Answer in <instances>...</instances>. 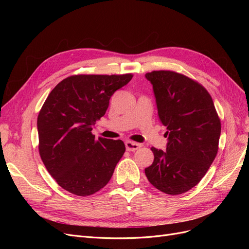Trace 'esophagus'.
Listing matches in <instances>:
<instances>
[{
    "label": "esophagus",
    "instance_id": "obj_1",
    "mask_svg": "<svg viewBox=\"0 0 249 249\" xmlns=\"http://www.w3.org/2000/svg\"><path fill=\"white\" fill-rule=\"evenodd\" d=\"M125 147H126V150H129V152H135V150H137L138 148L141 147V144L140 143H136V142L126 141Z\"/></svg>",
    "mask_w": 249,
    "mask_h": 249
}]
</instances>
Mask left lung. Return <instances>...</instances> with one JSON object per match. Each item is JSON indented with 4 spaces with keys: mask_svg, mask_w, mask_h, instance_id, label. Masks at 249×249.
I'll return each mask as SVG.
<instances>
[{
    "mask_svg": "<svg viewBox=\"0 0 249 249\" xmlns=\"http://www.w3.org/2000/svg\"><path fill=\"white\" fill-rule=\"evenodd\" d=\"M158 115L166 126V152L152 147L148 182L166 194L189 191L205 177L218 152L221 124L212 97L197 82L170 71L147 72Z\"/></svg>",
    "mask_w": 249,
    "mask_h": 249,
    "instance_id": "obj_1",
    "label": "left lung"
}]
</instances>
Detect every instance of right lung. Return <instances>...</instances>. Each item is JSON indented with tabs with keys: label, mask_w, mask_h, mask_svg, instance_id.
Listing matches in <instances>:
<instances>
[{
	"label": "right lung",
	"mask_w": 249,
	"mask_h": 249,
	"mask_svg": "<svg viewBox=\"0 0 249 249\" xmlns=\"http://www.w3.org/2000/svg\"><path fill=\"white\" fill-rule=\"evenodd\" d=\"M126 74H78L52 90L37 118L39 154L50 175L64 190L91 195L108 184L125 152L122 140L92 134L110 97L132 80Z\"/></svg>",
	"instance_id": "1"
}]
</instances>
